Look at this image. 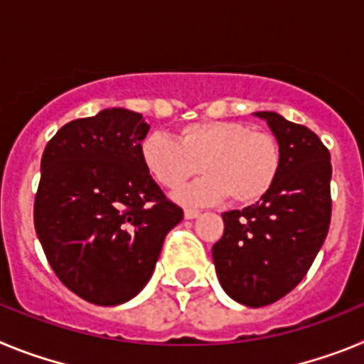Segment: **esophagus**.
<instances>
[{"mask_svg": "<svg viewBox=\"0 0 364 364\" xmlns=\"http://www.w3.org/2000/svg\"><path fill=\"white\" fill-rule=\"evenodd\" d=\"M198 215H200V211L193 210V208H186V210H184V217L186 218H197Z\"/></svg>", "mask_w": 364, "mask_h": 364, "instance_id": "esophagus-1", "label": "esophagus"}]
</instances>
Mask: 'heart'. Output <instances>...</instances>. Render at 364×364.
Returning <instances> with one entry per match:
<instances>
[{
  "label": "heart",
  "mask_w": 364,
  "mask_h": 364,
  "mask_svg": "<svg viewBox=\"0 0 364 364\" xmlns=\"http://www.w3.org/2000/svg\"><path fill=\"white\" fill-rule=\"evenodd\" d=\"M149 175L176 191L202 171L208 175L180 193L189 204H213L230 197L235 204L260 200L275 186L282 153L277 138L250 124L200 120L182 125L176 140L153 133L140 144Z\"/></svg>",
  "instance_id": "1"
}]
</instances>
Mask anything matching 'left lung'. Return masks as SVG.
I'll list each match as a JSON object with an SVG mask.
<instances>
[{
	"label": "left lung",
	"mask_w": 364,
	"mask_h": 364,
	"mask_svg": "<svg viewBox=\"0 0 364 364\" xmlns=\"http://www.w3.org/2000/svg\"><path fill=\"white\" fill-rule=\"evenodd\" d=\"M281 146V173L272 189L242 211L222 213L224 235L213 246L222 288L240 304L266 306L304 279L332 218L330 151L306 125L262 111Z\"/></svg>",
	"instance_id": "8db88e82"
}]
</instances>
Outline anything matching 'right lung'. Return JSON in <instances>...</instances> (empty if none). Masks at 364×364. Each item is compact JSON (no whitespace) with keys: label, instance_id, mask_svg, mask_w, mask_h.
I'll return each mask as SVG.
<instances>
[{"label":"right lung","instance_id":"1","mask_svg":"<svg viewBox=\"0 0 364 364\" xmlns=\"http://www.w3.org/2000/svg\"><path fill=\"white\" fill-rule=\"evenodd\" d=\"M147 131L140 112L104 109L58 129L41 156L38 239L56 277L100 306L142 290L166 235L184 218L144 166Z\"/></svg>","mask_w":364,"mask_h":364}]
</instances>
